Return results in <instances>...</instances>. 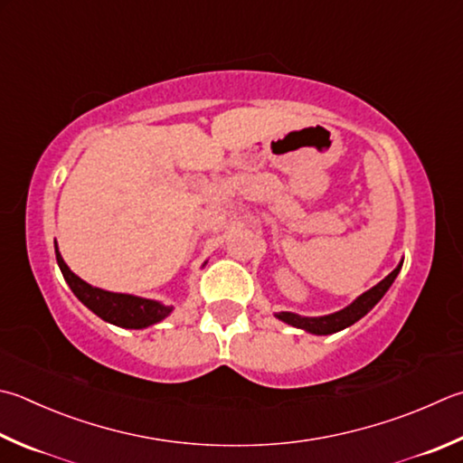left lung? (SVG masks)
<instances>
[{
  "mask_svg": "<svg viewBox=\"0 0 463 463\" xmlns=\"http://www.w3.org/2000/svg\"><path fill=\"white\" fill-rule=\"evenodd\" d=\"M401 266H403V261H401V264L385 278V280H381L377 286H373L371 290L361 294L353 304H348L346 308L338 310L335 314H326V317H298V314H294V312H278L276 317L284 320L286 325H292L296 328L308 330V333H312V335L338 333V330L354 325L356 320H361L364 314H367L374 307V304H377L383 298V296H385V292L389 290L391 284L395 282Z\"/></svg>",
  "mask_w": 463,
  "mask_h": 463,
  "instance_id": "obj_1",
  "label": "left lung"
}]
</instances>
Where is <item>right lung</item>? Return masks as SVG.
<instances>
[{
    "mask_svg": "<svg viewBox=\"0 0 463 463\" xmlns=\"http://www.w3.org/2000/svg\"><path fill=\"white\" fill-rule=\"evenodd\" d=\"M56 260L60 269H62L64 280L68 282L70 290L74 292L76 298L80 300L86 308H90L96 317L110 322V325L123 328H146L151 325H156V322H161L165 317H169L173 310V307H165V304L156 300L138 298V296L133 294H117L90 286L66 266V261L60 256L58 246Z\"/></svg>",
    "mask_w": 463,
    "mask_h": 463,
    "instance_id": "1",
    "label": "right lung"
}]
</instances>
